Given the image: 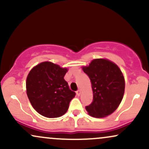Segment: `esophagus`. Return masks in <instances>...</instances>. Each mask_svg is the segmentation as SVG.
<instances>
[{"instance_id": "esophagus-1", "label": "esophagus", "mask_w": 149, "mask_h": 149, "mask_svg": "<svg viewBox=\"0 0 149 149\" xmlns=\"http://www.w3.org/2000/svg\"><path fill=\"white\" fill-rule=\"evenodd\" d=\"M80 93H81V91H80V90H78V91H76V95H78V96H80Z\"/></svg>"}]
</instances>
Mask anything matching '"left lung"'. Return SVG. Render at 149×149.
I'll use <instances>...</instances> for the list:
<instances>
[{"instance_id": "8db88e82", "label": "left lung", "mask_w": 149, "mask_h": 149, "mask_svg": "<svg viewBox=\"0 0 149 149\" xmlns=\"http://www.w3.org/2000/svg\"><path fill=\"white\" fill-rule=\"evenodd\" d=\"M82 69L91 81L93 101L85 107L94 118H104L113 113L123 98L125 82L117 64L107 59L92 60Z\"/></svg>"}]
</instances>
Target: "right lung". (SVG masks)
<instances>
[{
  "label": "right lung",
  "instance_id": "right-lung-1",
  "mask_svg": "<svg viewBox=\"0 0 149 149\" xmlns=\"http://www.w3.org/2000/svg\"><path fill=\"white\" fill-rule=\"evenodd\" d=\"M68 71L50 61L32 68L26 81V94L32 107L39 114L53 118L67 111L76 93L69 88L64 77Z\"/></svg>",
  "mask_w": 149,
  "mask_h": 149
}]
</instances>
